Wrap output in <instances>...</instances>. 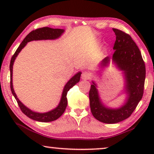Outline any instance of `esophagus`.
<instances>
[{
  "label": "esophagus",
  "instance_id": "34e87169",
  "mask_svg": "<svg viewBox=\"0 0 154 154\" xmlns=\"http://www.w3.org/2000/svg\"><path fill=\"white\" fill-rule=\"evenodd\" d=\"M91 77H92V75H91L90 72L88 71L83 72L82 75V78L83 80H89L91 79Z\"/></svg>",
  "mask_w": 154,
  "mask_h": 154
}]
</instances>
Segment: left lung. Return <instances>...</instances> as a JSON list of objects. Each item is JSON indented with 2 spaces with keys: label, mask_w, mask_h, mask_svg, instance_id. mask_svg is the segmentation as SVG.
<instances>
[{
  "label": "left lung",
  "mask_w": 154,
  "mask_h": 154,
  "mask_svg": "<svg viewBox=\"0 0 154 154\" xmlns=\"http://www.w3.org/2000/svg\"><path fill=\"white\" fill-rule=\"evenodd\" d=\"M113 30L116 36L113 60L124 71L128 100L119 109L106 108L100 101L94 83L91 85L89 92L91 112L97 120L106 124L118 123L131 116L143 97L146 73L141 54L131 36L116 28H113ZM109 61V58L106 57L101 64L105 66Z\"/></svg>",
  "instance_id": "obj_1"
}]
</instances>
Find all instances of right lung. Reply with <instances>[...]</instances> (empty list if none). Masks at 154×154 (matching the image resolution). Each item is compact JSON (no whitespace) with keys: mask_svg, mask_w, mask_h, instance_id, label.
<instances>
[{"mask_svg":"<svg viewBox=\"0 0 154 154\" xmlns=\"http://www.w3.org/2000/svg\"><path fill=\"white\" fill-rule=\"evenodd\" d=\"M64 32L63 29H54V28H51L49 27H43L41 28H38L35 30L31 31V32L28 34V35L26 36L25 38L20 44V46L18 47L17 50L15 51V54L13 55L12 58L11 59V62H10L9 65V69H10V88H11V92L13 95L14 96L15 100H17V103L19 105L21 111L24 113L26 116L28 118L34 119V120L41 122H49L54 121L59 118L65 111L67 106V92L71 88L74 86L77 83L79 82L80 77L82 72H79L72 77L71 79H70L67 83L65 85L63 92H62V98L58 106H57L56 109L51 111H49L48 113H36L30 110L29 109L27 108L26 106H24L23 104L20 102L19 99L17 98V96L14 90V88H13V83H12V75H13V65H14V62L15 61V59L16 58L18 54L20 53V51L22 50L23 48L26 45L28 42L29 41H33V40H43V39H55V38H58L60 36L62 33Z\"/></svg>","mask_w":154,"mask_h":154,"instance_id":"add662e5","label":"right lung"}]
</instances>
